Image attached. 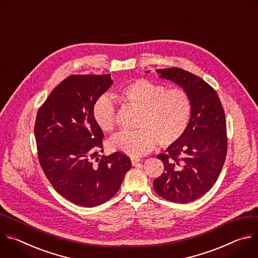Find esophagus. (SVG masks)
Returning a JSON list of instances; mask_svg holds the SVG:
<instances>
[{"label": "esophagus", "mask_w": 258, "mask_h": 258, "mask_svg": "<svg viewBox=\"0 0 258 258\" xmlns=\"http://www.w3.org/2000/svg\"><path fill=\"white\" fill-rule=\"evenodd\" d=\"M141 160L138 159V158H131V163L133 166H135L137 163H139Z\"/></svg>", "instance_id": "1"}]
</instances>
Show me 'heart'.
Wrapping results in <instances>:
<instances>
[{
    "label": "heart",
    "mask_w": 258,
    "mask_h": 258,
    "mask_svg": "<svg viewBox=\"0 0 258 258\" xmlns=\"http://www.w3.org/2000/svg\"><path fill=\"white\" fill-rule=\"evenodd\" d=\"M119 96L140 108L134 132H119L109 140V148L131 157L151 152L157 144L167 148L184 134L191 116L189 95L181 88L167 89L166 86L146 79L124 86ZM95 124L109 132L116 123V106L107 96L99 97L92 108Z\"/></svg>",
    "instance_id": "1"
}]
</instances>
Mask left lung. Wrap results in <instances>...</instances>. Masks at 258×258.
Segmentation results:
<instances>
[{"mask_svg": "<svg viewBox=\"0 0 258 258\" xmlns=\"http://www.w3.org/2000/svg\"><path fill=\"white\" fill-rule=\"evenodd\" d=\"M157 72L189 95L191 116L182 137L157 156L164 172L154 180V189L171 202H192L213 186L223 167L227 152L224 110L216 91L203 79L178 68Z\"/></svg>", "mask_w": 258, "mask_h": 258, "instance_id": "obj_1", "label": "left lung"}]
</instances>
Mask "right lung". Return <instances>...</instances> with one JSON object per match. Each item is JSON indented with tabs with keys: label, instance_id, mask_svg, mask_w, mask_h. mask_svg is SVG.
<instances>
[{
	"label": "right lung",
	"instance_id": "right-lung-1",
	"mask_svg": "<svg viewBox=\"0 0 258 258\" xmlns=\"http://www.w3.org/2000/svg\"><path fill=\"white\" fill-rule=\"evenodd\" d=\"M112 83L110 75L70 76L37 113L41 167L56 191L76 205L95 207L108 201L131 168L130 159L119 152L99 158L103 133L92 108Z\"/></svg>",
	"mask_w": 258,
	"mask_h": 258
}]
</instances>
